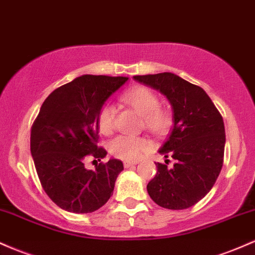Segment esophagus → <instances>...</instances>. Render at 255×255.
<instances>
[{"mask_svg": "<svg viewBox=\"0 0 255 255\" xmlns=\"http://www.w3.org/2000/svg\"><path fill=\"white\" fill-rule=\"evenodd\" d=\"M136 164H137V161H124V167L128 168V167H131V166H133Z\"/></svg>", "mask_w": 255, "mask_h": 255, "instance_id": "esophagus-1", "label": "esophagus"}]
</instances>
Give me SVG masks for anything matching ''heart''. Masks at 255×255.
<instances>
[{
    "label": "heart",
    "mask_w": 255,
    "mask_h": 255,
    "mask_svg": "<svg viewBox=\"0 0 255 255\" xmlns=\"http://www.w3.org/2000/svg\"><path fill=\"white\" fill-rule=\"evenodd\" d=\"M122 101L131 106L142 116L143 125L155 135H164L172 124L171 113L160 106L159 96L149 88L135 87L123 94ZM116 108L111 105L102 106L97 114L100 132L110 135L114 128ZM149 141L144 137L119 135L110 142V151L113 156L124 160H136L142 151L149 148Z\"/></svg>",
    "instance_id": "heart-1"
}]
</instances>
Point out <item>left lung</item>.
<instances>
[{"mask_svg": "<svg viewBox=\"0 0 255 255\" xmlns=\"http://www.w3.org/2000/svg\"><path fill=\"white\" fill-rule=\"evenodd\" d=\"M133 79L159 90L170 101L173 128L160 154L176 160L172 167L156 165L155 177L147 190L156 205L168 210H185L206 196L223 167L224 122L202 88L177 74L164 72L135 76Z\"/></svg>", "mask_w": 255, "mask_h": 255, "instance_id": "1", "label": "left lung"}]
</instances>
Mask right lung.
I'll return each instance as SVG.
<instances>
[{
	"label": "right lung",
	"instance_id": "obj_1",
	"mask_svg": "<svg viewBox=\"0 0 255 255\" xmlns=\"http://www.w3.org/2000/svg\"><path fill=\"white\" fill-rule=\"evenodd\" d=\"M128 77L84 74L62 85L43 102L31 128V155L47 195L60 208L91 213L112 196L124 170L118 159L85 168V161L104 159L97 147V114Z\"/></svg>",
	"mask_w": 255,
	"mask_h": 255
}]
</instances>
